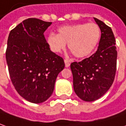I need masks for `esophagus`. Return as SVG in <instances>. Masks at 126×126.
<instances>
[{"instance_id": "obj_1", "label": "esophagus", "mask_w": 126, "mask_h": 126, "mask_svg": "<svg viewBox=\"0 0 126 126\" xmlns=\"http://www.w3.org/2000/svg\"><path fill=\"white\" fill-rule=\"evenodd\" d=\"M64 62H65V67H68L70 66V62L67 61V60L65 59L64 60Z\"/></svg>"}]
</instances>
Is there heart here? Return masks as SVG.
<instances>
[{
	"label": "heart",
	"instance_id": "b5f03b06",
	"mask_svg": "<svg viewBox=\"0 0 126 126\" xmlns=\"http://www.w3.org/2000/svg\"><path fill=\"white\" fill-rule=\"evenodd\" d=\"M101 37V30L96 23H77L64 25L58 29V34L50 33L46 42L54 53L68 48L74 56L83 58L95 49Z\"/></svg>",
	"mask_w": 126,
	"mask_h": 126
}]
</instances>
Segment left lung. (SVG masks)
<instances>
[{
    "mask_svg": "<svg viewBox=\"0 0 126 126\" xmlns=\"http://www.w3.org/2000/svg\"><path fill=\"white\" fill-rule=\"evenodd\" d=\"M94 19L101 32L96 52L70 65L74 92L85 101H94L105 94L113 83L117 70V47L112 29L101 20Z\"/></svg>",
    "mask_w": 126,
    "mask_h": 126,
    "instance_id": "1",
    "label": "left lung"
}]
</instances>
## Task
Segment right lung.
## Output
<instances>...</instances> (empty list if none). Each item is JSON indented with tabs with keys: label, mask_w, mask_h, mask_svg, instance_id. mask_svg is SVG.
<instances>
[{
	"label": "right lung",
	"mask_w": 126,
	"mask_h": 126,
	"mask_svg": "<svg viewBox=\"0 0 126 126\" xmlns=\"http://www.w3.org/2000/svg\"><path fill=\"white\" fill-rule=\"evenodd\" d=\"M51 24L28 18L11 30L7 40L6 61L11 81L23 98L34 103L50 97L65 67L63 58L50 50L43 34Z\"/></svg>",
	"instance_id": "add662e5"
}]
</instances>
